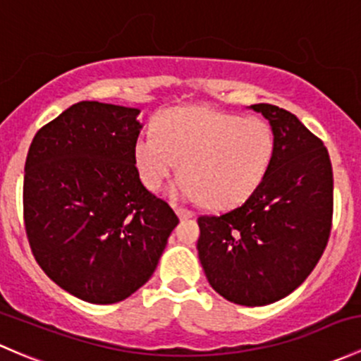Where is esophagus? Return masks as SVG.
<instances>
[{"label": "esophagus", "mask_w": 361, "mask_h": 361, "mask_svg": "<svg viewBox=\"0 0 361 361\" xmlns=\"http://www.w3.org/2000/svg\"><path fill=\"white\" fill-rule=\"evenodd\" d=\"M176 212H178V216H180V219L193 218V212L188 209H183V207H176Z\"/></svg>", "instance_id": "34e87169"}]
</instances>
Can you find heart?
<instances>
[{
  "instance_id": "obj_1",
  "label": "heart",
  "mask_w": 361,
  "mask_h": 361,
  "mask_svg": "<svg viewBox=\"0 0 361 361\" xmlns=\"http://www.w3.org/2000/svg\"><path fill=\"white\" fill-rule=\"evenodd\" d=\"M275 154V133L261 117H240L207 107L162 112L154 131L136 138L135 166L150 190L181 168L174 195L214 207L242 202L259 187Z\"/></svg>"
}]
</instances>
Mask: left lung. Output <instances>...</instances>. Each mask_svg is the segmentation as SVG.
I'll return each instance as SVG.
<instances>
[{"instance_id": "1", "label": "left lung", "mask_w": 361, "mask_h": 361, "mask_svg": "<svg viewBox=\"0 0 361 361\" xmlns=\"http://www.w3.org/2000/svg\"><path fill=\"white\" fill-rule=\"evenodd\" d=\"M275 133L259 187L225 214L200 216L199 259L211 287L242 306H264L298 289L317 267L332 226V164L324 142L294 114L250 105Z\"/></svg>"}]
</instances>
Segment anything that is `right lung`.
I'll return each mask as SVG.
<instances>
[{
  "instance_id": "right-lung-1",
  "label": "right lung",
  "mask_w": 361,
  "mask_h": 361,
  "mask_svg": "<svg viewBox=\"0 0 361 361\" xmlns=\"http://www.w3.org/2000/svg\"><path fill=\"white\" fill-rule=\"evenodd\" d=\"M140 109L79 102L41 128L24 174V219L43 271L75 298L112 305L149 282L178 216L135 166Z\"/></svg>"
}]
</instances>
